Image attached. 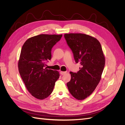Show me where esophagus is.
Wrapping results in <instances>:
<instances>
[{"label":"esophagus","mask_w":125,"mask_h":125,"mask_svg":"<svg viewBox=\"0 0 125 125\" xmlns=\"http://www.w3.org/2000/svg\"><path fill=\"white\" fill-rule=\"evenodd\" d=\"M66 73V72H62V71H61L60 72V73H61V75H64V74H65V73Z\"/></svg>","instance_id":"34e87169"}]
</instances>
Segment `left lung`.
<instances>
[{
	"instance_id": "obj_1",
	"label": "left lung",
	"mask_w": 125,
	"mask_h": 125,
	"mask_svg": "<svg viewBox=\"0 0 125 125\" xmlns=\"http://www.w3.org/2000/svg\"><path fill=\"white\" fill-rule=\"evenodd\" d=\"M64 36L76 63L81 65L77 73L70 72L68 89L73 97L83 100L93 93L101 79L105 65L102 47L97 40L89 35L69 33Z\"/></svg>"
}]
</instances>
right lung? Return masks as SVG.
<instances>
[{
  "mask_svg": "<svg viewBox=\"0 0 125 125\" xmlns=\"http://www.w3.org/2000/svg\"><path fill=\"white\" fill-rule=\"evenodd\" d=\"M62 35L40 34L28 39L23 45L18 63V71L29 93L39 99L52 92L59 73L48 70L46 62L52 58V49Z\"/></svg>",
  "mask_w": 125,
  "mask_h": 125,
  "instance_id": "right-lung-1",
  "label": "right lung"
}]
</instances>
